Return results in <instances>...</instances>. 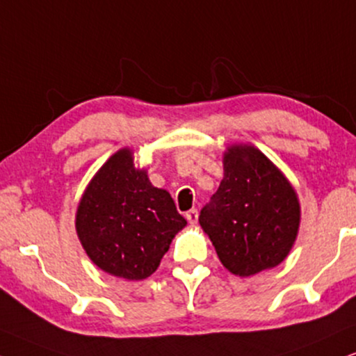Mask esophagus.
<instances>
[{"label":"esophagus","instance_id":"esophagus-1","mask_svg":"<svg viewBox=\"0 0 356 356\" xmlns=\"http://www.w3.org/2000/svg\"><path fill=\"white\" fill-rule=\"evenodd\" d=\"M186 218H187V222H188V223L195 225V223H197V220H199V211H197V209L188 210L187 213H186Z\"/></svg>","mask_w":356,"mask_h":356}]
</instances>
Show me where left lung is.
Here are the masks:
<instances>
[{
    "label": "left lung",
    "mask_w": 356,
    "mask_h": 356,
    "mask_svg": "<svg viewBox=\"0 0 356 356\" xmlns=\"http://www.w3.org/2000/svg\"><path fill=\"white\" fill-rule=\"evenodd\" d=\"M200 227L228 271L246 277L286 259L298 236V193L254 146L233 145L223 156L218 191L200 210Z\"/></svg>",
    "instance_id": "obj_1"
}]
</instances>
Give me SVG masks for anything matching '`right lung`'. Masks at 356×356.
Here are the masks:
<instances>
[{
    "instance_id": "right-lung-1",
    "label": "right lung",
    "mask_w": 356,
    "mask_h": 356,
    "mask_svg": "<svg viewBox=\"0 0 356 356\" xmlns=\"http://www.w3.org/2000/svg\"><path fill=\"white\" fill-rule=\"evenodd\" d=\"M170 193L134 168L128 147L115 152L80 199L75 228L88 258L111 276L141 281L186 227Z\"/></svg>"
}]
</instances>
